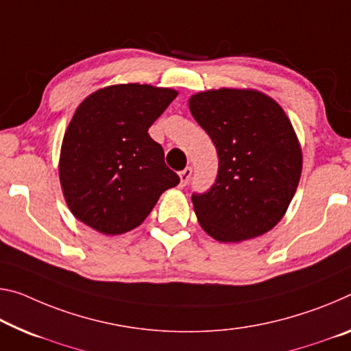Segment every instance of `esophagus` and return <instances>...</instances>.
I'll list each match as a JSON object with an SVG mask.
<instances>
[{"label": "esophagus", "mask_w": 351, "mask_h": 351, "mask_svg": "<svg viewBox=\"0 0 351 351\" xmlns=\"http://www.w3.org/2000/svg\"><path fill=\"white\" fill-rule=\"evenodd\" d=\"M191 176H192V169H191V167H186L184 170H181V171H180L181 187H184V186L187 184L189 180H191Z\"/></svg>", "instance_id": "1"}]
</instances>
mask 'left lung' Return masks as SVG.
I'll use <instances>...</instances> for the list:
<instances>
[{"label":"left lung","mask_w":351,"mask_h":351,"mask_svg":"<svg viewBox=\"0 0 351 351\" xmlns=\"http://www.w3.org/2000/svg\"><path fill=\"white\" fill-rule=\"evenodd\" d=\"M189 109L219 154L214 186L192 195L199 226L219 242L265 234L285 217L302 176V147L289 117L253 88L199 92Z\"/></svg>","instance_id":"1"}]
</instances>
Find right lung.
<instances>
[{"mask_svg": "<svg viewBox=\"0 0 351 351\" xmlns=\"http://www.w3.org/2000/svg\"><path fill=\"white\" fill-rule=\"evenodd\" d=\"M173 88L115 84L88 95L66 128L59 180L77 220L106 236L134 230L180 176L148 128L176 98Z\"/></svg>", "mask_w": 351, "mask_h": 351, "instance_id": "add662e5", "label": "right lung"}]
</instances>
